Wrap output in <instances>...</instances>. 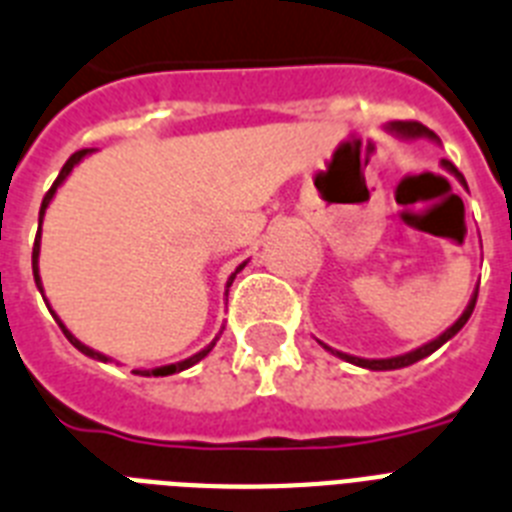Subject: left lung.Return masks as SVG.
<instances>
[{"instance_id":"1","label":"left lung","mask_w":512,"mask_h":512,"mask_svg":"<svg viewBox=\"0 0 512 512\" xmlns=\"http://www.w3.org/2000/svg\"><path fill=\"white\" fill-rule=\"evenodd\" d=\"M386 131H392V134H397V136H400V139H429V141H436V144H439V136H436L434 131H429V128L423 126V123H415V120H392V123L386 126ZM442 168L447 170V173H452V176L458 178L460 184H463L465 189H468L463 173H460V170L455 168V165H452L450 160H442ZM476 297H479V286L473 289L471 299H468V305H465L463 315H460L458 321L452 323V326L447 328V331H442V334L436 336V339H431V342L421 344L418 350L405 352V355L381 357V360H368V357L347 355V352L331 350L328 344H323V342L321 344H323V350H328V352H331V355L342 357V360H347V363H352V365H360V368H368V371H397V368H407V365H413V363H418V360H423V357H429L431 352H436V350H439V347H442L444 342H450L452 336L458 334L460 328H463L465 323H468V318H471L473 307H476Z\"/></svg>"}]
</instances>
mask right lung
<instances>
[{
	"label": "right lung",
	"mask_w": 512,
	"mask_h": 512,
	"mask_svg": "<svg viewBox=\"0 0 512 512\" xmlns=\"http://www.w3.org/2000/svg\"><path fill=\"white\" fill-rule=\"evenodd\" d=\"M91 152H94V149H81V152H76V155H70V160L65 162V165H62L60 176H57V181H54L52 189H49V191H47V197H44V202H41V210H39V234H36V244H33V281H36V286H39L41 297H44V286H41V276H39V252H41V223H44V213H47L49 202H52V199H54V194H57V189H60V186L65 184V178H68L70 173H73V168H76L78 162H81L86 155H91ZM244 265H247V263L239 265V268H236L234 273L228 276V281H226V297H228V286L234 284L236 273H239V270H242ZM44 302H47V307H49V299H44ZM49 313L54 315V321H57V326L62 328V334L68 336V342L73 344V347H76L78 352H83V355H86V357H94V360H99V363H110L112 357L102 355V352H97V350H91V347H86V344H83L81 339H76V336H73V331H68V326H65V323L60 321V315L54 313L52 307H49ZM220 334H223V331H220ZM220 334L215 336L213 342L207 344L205 350H199L197 355L186 357V360H178V363H170V365H160V368H136L134 373H136V376H173V373L186 371V368H191V365H197L199 360H202V357L210 355V350H213V347H215V342H218V339H220Z\"/></svg>",
	"instance_id": "obj_1"
}]
</instances>
